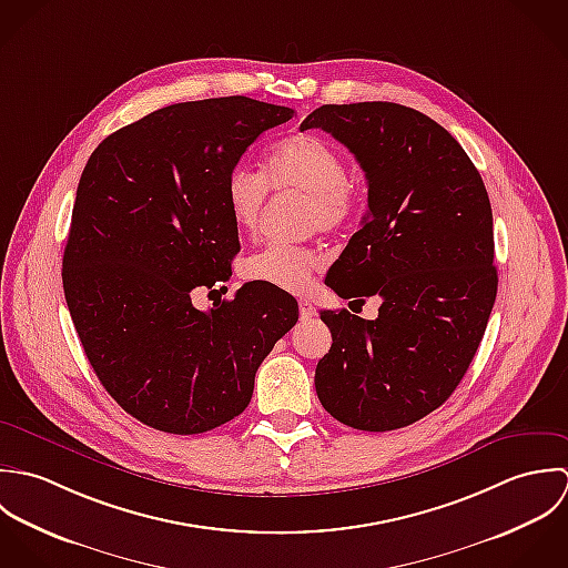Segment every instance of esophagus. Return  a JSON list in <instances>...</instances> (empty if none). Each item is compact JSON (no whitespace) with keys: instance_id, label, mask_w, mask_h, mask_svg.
<instances>
[{"instance_id":"obj_1","label":"esophagus","mask_w":568,"mask_h":568,"mask_svg":"<svg viewBox=\"0 0 568 568\" xmlns=\"http://www.w3.org/2000/svg\"><path fill=\"white\" fill-rule=\"evenodd\" d=\"M298 314L301 321H312L316 316V307L310 301H298Z\"/></svg>"}]
</instances>
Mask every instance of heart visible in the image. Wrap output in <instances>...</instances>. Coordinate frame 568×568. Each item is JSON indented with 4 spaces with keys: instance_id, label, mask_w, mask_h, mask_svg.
<instances>
[{
    "instance_id": "heart-1",
    "label": "heart",
    "mask_w": 568,
    "mask_h": 568,
    "mask_svg": "<svg viewBox=\"0 0 568 568\" xmlns=\"http://www.w3.org/2000/svg\"><path fill=\"white\" fill-rule=\"evenodd\" d=\"M267 189L303 195V220L310 230L338 232L359 213L362 191L344 169L341 151L316 133H292L272 144L261 175L234 169L227 175L226 206L232 224L243 234L256 232ZM325 254L312 245L272 243L243 263V276L283 292H307L323 270Z\"/></svg>"
}]
</instances>
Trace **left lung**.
Wrapping results in <instances>:
<instances>
[{"mask_svg":"<svg viewBox=\"0 0 568 568\" xmlns=\"http://www.w3.org/2000/svg\"><path fill=\"white\" fill-rule=\"evenodd\" d=\"M301 129L332 133L368 184V213L325 283L341 298H382L375 321L321 312L334 342L318 399L357 430L410 426L453 395L496 301L485 184L442 124L397 103L323 105Z\"/></svg>","mask_w":568,"mask_h":568,"instance_id":"obj_1","label":"left lung"}]
</instances>
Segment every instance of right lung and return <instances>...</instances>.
<instances>
[{
    "label": "right lung",
    "instance_id": "1",
    "mask_svg": "<svg viewBox=\"0 0 568 568\" xmlns=\"http://www.w3.org/2000/svg\"><path fill=\"white\" fill-rule=\"evenodd\" d=\"M292 115L247 97L169 105L108 135L83 169L63 292L101 384L144 426L200 435L241 415L256 368L298 321L296 298L263 283L209 312L191 301L226 283L241 250L227 175Z\"/></svg>",
    "mask_w": 568,
    "mask_h": 568
}]
</instances>
